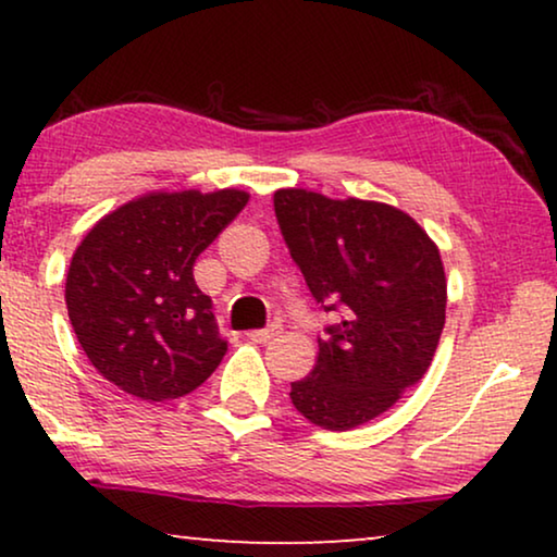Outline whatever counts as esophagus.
Here are the masks:
<instances>
[{
  "mask_svg": "<svg viewBox=\"0 0 557 557\" xmlns=\"http://www.w3.org/2000/svg\"><path fill=\"white\" fill-rule=\"evenodd\" d=\"M278 332H281V326L278 324H271V326H265V330H250L248 332V339L256 342V345H265V342L276 337Z\"/></svg>",
  "mask_w": 557,
  "mask_h": 557,
  "instance_id": "esophagus-1",
  "label": "esophagus"
}]
</instances>
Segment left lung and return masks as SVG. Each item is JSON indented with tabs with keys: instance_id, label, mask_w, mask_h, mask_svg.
Wrapping results in <instances>:
<instances>
[{
	"instance_id": "left-lung-1",
	"label": "left lung",
	"mask_w": 557,
	"mask_h": 557,
	"mask_svg": "<svg viewBox=\"0 0 557 557\" xmlns=\"http://www.w3.org/2000/svg\"><path fill=\"white\" fill-rule=\"evenodd\" d=\"M273 210L326 326L309 377L292 383L299 413L349 431L400 400L431 368L446 322L438 246L408 212L375 200L276 189Z\"/></svg>"
}]
</instances>
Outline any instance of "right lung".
<instances>
[{
  "mask_svg": "<svg viewBox=\"0 0 557 557\" xmlns=\"http://www.w3.org/2000/svg\"><path fill=\"white\" fill-rule=\"evenodd\" d=\"M243 189L149 193L90 227L65 278L67 317L101 375L141 400L193 393L227 352L197 256L248 205Z\"/></svg>",
  "mask_w": 557,
  "mask_h": 557,
  "instance_id": "obj_1",
  "label": "right lung"
}]
</instances>
